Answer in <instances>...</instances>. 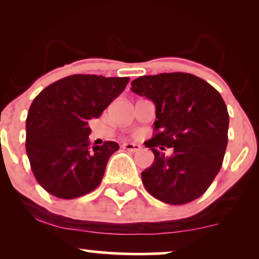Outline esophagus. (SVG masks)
Wrapping results in <instances>:
<instances>
[{
    "mask_svg": "<svg viewBox=\"0 0 259 259\" xmlns=\"http://www.w3.org/2000/svg\"><path fill=\"white\" fill-rule=\"evenodd\" d=\"M123 147L127 151H132V152H138V151L141 150V145L139 144H132V142H126V144L123 145Z\"/></svg>",
    "mask_w": 259,
    "mask_h": 259,
    "instance_id": "34e87169",
    "label": "esophagus"
}]
</instances>
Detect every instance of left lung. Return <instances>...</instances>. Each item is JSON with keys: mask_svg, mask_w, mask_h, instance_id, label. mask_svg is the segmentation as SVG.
Returning <instances> with one entry per match:
<instances>
[{"mask_svg": "<svg viewBox=\"0 0 259 259\" xmlns=\"http://www.w3.org/2000/svg\"><path fill=\"white\" fill-rule=\"evenodd\" d=\"M132 91L156 106L154 136L145 142L154 160L141 173L144 186L169 204L201 197L221 170L228 145L229 114L221 94L189 73L140 76ZM167 148L170 156L164 154Z\"/></svg>", "mask_w": 259, "mask_h": 259, "instance_id": "obj_1", "label": "left lung"}]
</instances>
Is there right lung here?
Segmentation results:
<instances>
[{
  "instance_id": "add662e5",
  "label": "right lung",
  "mask_w": 259,
  "mask_h": 259,
  "mask_svg": "<svg viewBox=\"0 0 259 259\" xmlns=\"http://www.w3.org/2000/svg\"><path fill=\"white\" fill-rule=\"evenodd\" d=\"M130 78L69 75L45 88L26 117V154L37 183L49 194L72 200L96 189L119 145L90 146L89 120L99 118Z\"/></svg>"
}]
</instances>
